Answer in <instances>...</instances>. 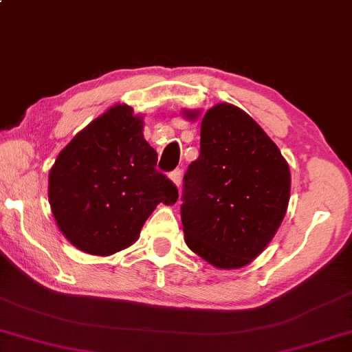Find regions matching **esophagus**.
Returning <instances> with one entry per match:
<instances>
[{
  "mask_svg": "<svg viewBox=\"0 0 352 352\" xmlns=\"http://www.w3.org/2000/svg\"><path fill=\"white\" fill-rule=\"evenodd\" d=\"M168 179H170L177 186H180V184H182V170H180V168H175V170H172L170 173H168Z\"/></svg>",
  "mask_w": 352,
  "mask_h": 352,
  "instance_id": "1",
  "label": "esophagus"
}]
</instances>
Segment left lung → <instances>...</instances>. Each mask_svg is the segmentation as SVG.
Instances as JSON below:
<instances>
[{
  "label": "left lung",
  "mask_w": 352,
  "mask_h": 352,
  "mask_svg": "<svg viewBox=\"0 0 352 352\" xmlns=\"http://www.w3.org/2000/svg\"><path fill=\"white\" fill-rule=\"evenodd\" d=\"M199 157L182 193L185 241L217 269H240L277 233L289 201V168L240 107L220 102L201 122Z\"/></svg>",
  "instance_id": "8db88e82"
}]
</instances>
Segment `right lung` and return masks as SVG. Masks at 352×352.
I'll use <instances>...</instances> for the list:
<instances>
[{"instance_id":"obj_1","label":"right lung","mask_w":352,"mask_h":352,"mask_svg":"<svg viewBox=\"0 0 352 352\" xmlns=\"http://www.w3.org/2000/svg\"><path fill=\"white\" fill-rule=\"evenodd\" d=\"M156 162L132 107H111L75 135L50 170L59 230L88 254L109 256L132 245L156 206L179 198Z\"/></svg>"}]
</instances>
